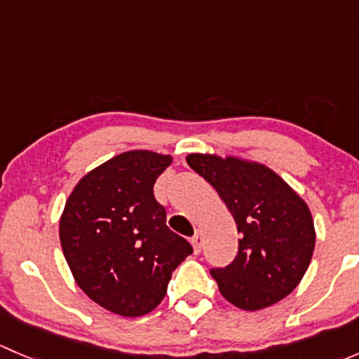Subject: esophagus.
I'll return each instance as SVG.
<instances>
[{
	"label": "esophagus",
	"mask_w": 359,
	"mask_h": 359,
	"mask_svg": "<svg viewBox=\"0 0 359 359\" xmlns=\"http://www.w3.org/2000/svg\"><path fill=\"white\" fill-rule=\"evenodd\" d=\"M191 243H193V248H194V252H196V253H200V252H201V248H203V240H201V234H200V233H196V234H194V236L191 238Z\"/></svg>",
	"instance_id": "34e87169"
}]
</instances>
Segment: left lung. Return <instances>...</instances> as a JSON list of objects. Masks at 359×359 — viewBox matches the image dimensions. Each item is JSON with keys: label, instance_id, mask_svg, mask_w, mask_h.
<instances>
[{"label": "left lung", "instance_id": "left-lung-1", "mask_svg": "<svg viewBox=\"0 0 359 359\" xmlns=\"http://www.w3.org/2000/svg\"><path fill=\"white\" fill-rule=\"evenodd\" d=\"M186 159L219 193L241 236L236 259L210 271L224 299L245 311L280 302L313 259L316 233L309 206L266 165L200 153Z\"/></svg>", "mask_w": 359, "mask_h": 359}]
</instances>
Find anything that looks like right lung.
Masks as SVG:
<instances>
[{
  "label": "right lung",
  "instance_id": "1",
  "mask_svg": "<svg viewBox=\"0 0 359 359\" xmlns=\"http://www.w3.org/2000/svg\"><path fill=\"white\" fill-rule=\"evenodd\" d=\"M170 165V154L126 151L86 173L64 206L60 245L76 283L119 316L158 307L173 269L193 253L154 198Z\"/></svg>",
  "mask_w": 359,
  "mask_h": 359
}]
</instances>
